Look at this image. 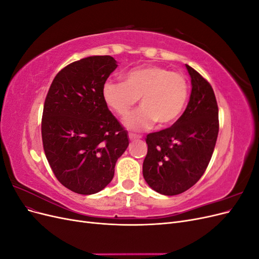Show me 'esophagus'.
I'll return each instance as SVG.
<instances>
[{"label": "esophagus", "instance_id": "1", "mask_svg": "<svg viewBox=\"0 0 259 259\" xmlns=\"http://www.w3.org/2000/svg\"><path fill=\"white\" fill-rule=\"evenodd\" d=\"M128 137H130V140H138V139L142 138V136L134 135V134H128Z\"/></svg>", "mask_w": 259, "mask_h": 259}]
</instances>
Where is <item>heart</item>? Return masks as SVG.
<instances>
[{
	"label": "heart",
	"instance_id": "heart-1",
	"mask_svg": "<svg viewBox=\"0 0 259 259\" xmlns=\"http://www.w3.org/2000/svg\"><path fill=\"white\" fill-rule=\"evenodd\" d=\"M106 105L122 117L136 106L143 107L128 115L124 123L133 131L174 123L186 107L189 97V82L184 73L170 71L161 66H147L131 70L125 82L108 81L103 88Z\"/></svg>",
	"mask_w": 259,
	"mask_h": 259
}]
</instances>
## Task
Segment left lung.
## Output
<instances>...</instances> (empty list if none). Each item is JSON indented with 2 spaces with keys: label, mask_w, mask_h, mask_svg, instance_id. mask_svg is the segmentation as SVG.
I'll return each mask as SVG.
<instances>
[{
  "label": "left lung",
  "mask_w": 259,
  "mask_h": 259,
  "mask_svg": "<svg viewBox=\"0 0 259 259\" xmlns=\"http://www.w3.org/2000/svg\"><path fill=\"white\" fill-rule=\"evenodd\" d=\"M186 68L192 90L185 112L170 127L146 138L143 174L147 184L164 195L183 193L198 183L213 155L219 131L213 89L193 68Z\"/></svg>",
  "instance_id": "8db88e82"
}]
</instances>
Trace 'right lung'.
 Here are the masks:
<instances>
[{
  "label": "right lung",
  "mask_w": 259,
  "mask_h": 259,
  "mask_svg": "<svg viewBox=\"0 0 259 259\" xmlns=\"http://www.w3.org/2000/svg\"><path fill=\"white\" fill-rule=\"evenodd\" d=\"M116 67L108 55L74 61L56 74L45 98L41 130L46 159L58 182L75 193L103 190L130 144L103 97Z\"/></svg>",
  "instance_id": "1"
}]
</instances>
